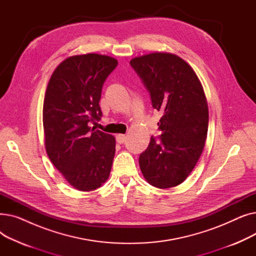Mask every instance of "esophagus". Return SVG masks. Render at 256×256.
<instances>
[{
  "label": "esophagus",
  "mask_w": 256,
  "mask_h": 256,
  "mask_svg": "<svg viewBox=\"0 0 256 256\" xmlns=\"http://www.w3.org/2000/svg\"><path fill=\"white\" fill-rule=\"evenodd\" d=\"M116 141L119 143V144H122L126 141V135H121V134H119V135L116 136Z\"/></svg>",
  "instance_id": "obj_1"
}]
</instances>
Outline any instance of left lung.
Segmentation results:
<instances>
[{
  "instance_id": "left-lung-1",
  "label": "left lung",
  "mask_w": 256,
  "mask_h": 256,
  "mask_svg": "<svg viewBox=\"0 0 256 256\" xmlns=\"http://www.w3.org/2000/svg\"><path fill=\"white\" fill-rule=\"evenodd\" d=\"M162 113V134L150 138L139 165L150 184L168 189L182 184L202 154L208 128L206 94L192 67L178 56L152 52L130 62Z\"/></svg>"
}]
</instances>
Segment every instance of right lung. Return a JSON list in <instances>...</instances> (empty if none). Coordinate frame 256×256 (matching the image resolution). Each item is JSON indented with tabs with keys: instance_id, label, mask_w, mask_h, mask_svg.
I'll list each match as a JSON object with an SVG mask.
<instances>
[{
	"instance_id": "1",
	"label": "right lung",
	"mask_w": 256,
	"mask_h": 256,
	"mask_svg": "<svg viewBox=\"0 0 256 256\" xmlns=\"http://www.w3.org/2000/svg\"><path fill=\"white\" fill-rule=\"evenodd\" d=\"M117 64L98 54L70 57L52 72L46 88V150L54 166L80 191L98 189L110 176L115 138L89 126L102 116V86Z\"/></svg>"
}]
</instances>
